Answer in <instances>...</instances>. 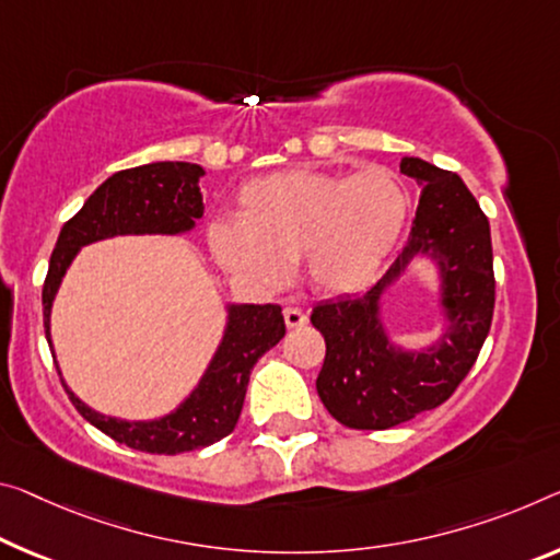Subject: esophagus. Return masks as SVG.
I'll use <instances>...</instances> for the list:
<instances>
[{
	"instance_id": "esophagus-1",
	"label": "esophagus",
	"mask_w": 560,
	"mask_h": 560,
	"mask_svg": "<svg viewBox=\"0 0 560 560\" xmlns=\"http://www.w3.org/2000/svg\"><path fill=\"white\" fill-rule=\"evenodd\" d=\"M283 322H287L289 328H301L308 324V316L306 312H301L299 306H287L283 308Z\"/></svg>"
}]
</instances>
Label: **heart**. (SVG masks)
Here are the masks:
<instances>
[{"label": "heart", "instance_id": "heart-1", "mask_svg": "<svg viewBox=\"0 0 560 560\" xmlns=\"http://www.w3.org/2000/svg\"><path fill=\"white\" fill-rule=\"evenodd\" d=\"M408 217L398 176L369 166L346 176L287 168L252 179L236 197V221H214L209 246L226 271L277 287L304 264L322 289L353 291L376 277Z\"/></svg>", "mask_w": 560, "mask_h": 560}]
</instances>
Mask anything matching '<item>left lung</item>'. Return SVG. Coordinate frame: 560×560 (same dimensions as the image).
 Returning a JSON list of instances; mask_svg holds the SVG:
<instances>
[{
	"label": "left lung",
	"instance_id": "obj_1",
	"mask_svg": "<svg viewBox=\"0 0 560 560\" xmlns=\"http://www.w3.org/2000/svg\"><path fill=\"white\" fill-rule=\"evenodd\" d=\"M401 172L421 186L406 246L363 296L314 306L312 324L326 341L316 392L336 421L359 431H384L441 406L478 359L495 304L488 219L460 176L419 156ZM419 255L440 271V303L447 328L421 352L387 339L380 301Z\"/></svg>",
	"mask_w": 560,
	"mask_h": 560
}]
</instances>
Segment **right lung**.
I'll list each match as a JSON object with an SVG mask.
<instances>
[{
  "instance_id": "obj_1",
  "label": "right lung",
  "mask_w": 560,
  "mask_h": 560,
  "mask_svg": "<svg viewBox=\"0 0 560 560\" xmlns=\"http://www.w3.org/2000/svg\"><path fill=\"white\" fill-rule=\"evenodd\" d=\"M201 176L203 168L189 162H154L124 168L112 174L61 226L42 289L44 334H47L49 349L51 304L79 248L124 234L191 232L203 214ZM226 312L224 339L209 369L203 371L197 388L162 419L121 421L96 413L82 398L74 396L59 371L61 386L89 423L124 446L166 456L211 446L234 431L254 363L287 334L281 306L277 304H229Z\"/></svg>"
}]
</instances>
